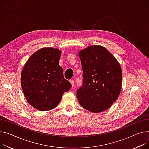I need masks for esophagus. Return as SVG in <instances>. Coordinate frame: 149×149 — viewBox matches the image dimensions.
<instances>
[{"mask_svg": "<svg viewBox=\"0 0 149 149\" xmlns=\"http://www.w3.org/2000/svg\"><path fill=\"white\" fill-rule=\"evenodd\" d=\"M70 83H71V84L72 85V87H74V81L73 80H72L70 81Z\"/></svg>", "mask_w": 149, "mask_h": 149, "instance_id": "34e87169", "label": "esophagus"}]
</instances>
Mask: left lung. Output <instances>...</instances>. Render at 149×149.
<instances>
[{
    "mask_svg": "<svg viewBox=\"0 0 149 149\" xmlns=\"http://www.w3.org/2000/svg\"><path fill=\"white\" fill-rule=\"evenodd\" d=\"M83 83L77 92L80 104L92 113L110 108L119 96L122 71L119 63L107 48L92 45L79 52Z\"/></svg>",
    "mask_w": 149,
    "mask_h": 149,
    "instance_id": "1",
    "label": "left lung"
}]
</instances>
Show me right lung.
Here are the masks:
<instances>
[{
  "mask_svg": "<svg viewBox=\"0 0 149 149\" xmlns=\"http://www.w3.org/2000/svg\"><path fill=\"white\" fill-rule=\"evenodd\" d=\"M61 51L42 48L34 53L26 63L21 74V84L26 100L39 111H49L61 102L71 84L64 78L59 65Z\"/></svg>",
  "mask_w": 149,
  "mask_h": 149,
  "instance_id": "obj_1",
  "label": "right lung"
}]
</instances>
